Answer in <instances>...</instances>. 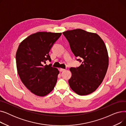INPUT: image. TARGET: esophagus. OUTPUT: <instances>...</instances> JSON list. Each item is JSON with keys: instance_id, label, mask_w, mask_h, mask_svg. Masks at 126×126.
<instances>
[{"instance_id": "1", "label": "esophagus", "mask_w": 126, "mask_h": 126, "mask_svg": "<svg viewBox=\"0 0 126 126\" xmlns=\"http://www.w3.org/2000/svg\"><path fill=\"white\" fill-rule=\"evenodd\" d=\"M65 69H63V68H60V71H61V72L64 71H65Z\"/></svg>"}]
</instances>
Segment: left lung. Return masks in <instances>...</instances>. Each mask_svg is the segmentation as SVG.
<instances>
[{
	"label": "left lung",
	"mask_w": 126,
	"mask_h": 126,
	"mask_svg": "<svg viewBox=\"0 0 126 126\" xmlns=\"http://www.w3.org/2000/svg\"><path fill=\"white\" fill-rule=\"evenodd\" d=\"M75 56L81 58L78 67H71L68 80L71 89L79 95L94 92L102 83L108 69L109 57L104 41L96 33L82 29L64 32Z\"/></svg>",
	"instance_id": "left-lung-1"
}]
</instances>
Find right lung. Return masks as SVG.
Returning <instances> with one entry per match:
<instances>
[{
	"label": "right lung",
	"instance_id": "1",
	"mask_svg": "<svg viewBox=\"0 0 126 126\" xmlns=\"http://www.w3.org/2000/svg\"><path fill=\"white\" fill-rule=\"evenodd\" d=\"M61 32H39L25 38L20 43L16 54L17 73L25 86L34 94L44 96L54 88L59 71L44 65L51 60L48 54Z\"/></svg>",
	"mask_w": 126,
	"mask_h": 126
}]
</instances>
